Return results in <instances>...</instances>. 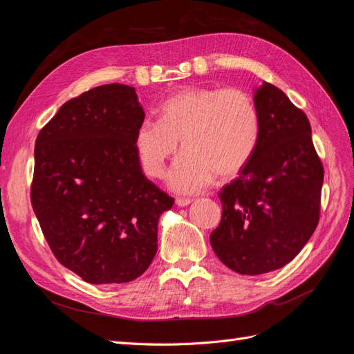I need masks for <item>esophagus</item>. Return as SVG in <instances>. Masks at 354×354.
Segmentation results:
<instances>
[{
    "instance_id": "esophagus-1",
    "label": "esophagus",
    "mask_w": 354,
    "mask_h": 354,
    "mask_svg": "<svg viewBox=\"0 0 354 354\" xmlns=\"http://www.w3.org/2000/svg\"><path fill=\"white\" fill-rule=\"evenodd\" d=\"M192 203V199H186V198H177L176 199V205H178L180 208H185L187 205H190Z\"/></svg>"
}]
</instances>
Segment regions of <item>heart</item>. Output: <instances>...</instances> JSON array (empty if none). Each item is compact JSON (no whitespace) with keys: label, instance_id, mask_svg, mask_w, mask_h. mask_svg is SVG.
I'll list each match as a JSON object with an SVG mask.
<instances>
[{"label":"heart","instance_id":"b5f03b06","mask_svg":"<svg viewBox=\"0 0 354 354\" xmlns=\"http://www.w3.org/2000/svg\"><path fill=\"white\" fill-rule=\"evenodd\" d=\"M261 134L260 113L248 93L239 88L189 87L160 104L159 120L146 118L134 131V151L147 176L160 177L171 167V190L192 195L207 189L216 174L230 178L250 162Z\"/></svg>","mask_w":354,"mask_h":354}]
</instances>
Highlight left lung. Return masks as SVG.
<instances>
[{"mask_svg": "<svg viewBox=\"0 0 354 354\" xmlns=\"http://www.w3.org/2000/svg\"><path fill=\"white\" fill-rule=\"evenodd\" d=\"M261 134L251 160L218 198L223 216L209 242L239 274H263L288 264L319 221L324 168L303 111L269 82L254 88Z\"/></svg>", "mask_w": 354, "mask_h": 354, "instance_id": "left-lung-1", "label": "left lung"}]
</instances>
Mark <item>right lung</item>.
<instances>
[{"label":"right lung","instance_id":"1","mask_svg":"<svg viewBox=\"0 0 354 354\" xmlns=\"http://www.w3.org/2000/svg\"><path fill=\"white\" fill-rule=\"evenodd\" d=\"M143 120L133 87L106 84L66 102L37 137L32 208L56 259L88 283L143 274L174 203L138 162Z\"/></svg>","mask_w":354,"mask_h":354}]
</instances>
